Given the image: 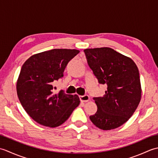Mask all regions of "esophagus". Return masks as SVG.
<instances>
[{
	"instance_id": "34e87169",
	"label": "esophagus",
	"mask_w": 158,
	"mask_h": 158,
	"mask_svg": "<svg viewBox=\"0 0 158 158\" xmlns=\"http://www.w3.org/2000/svg\"><path fill=\"white\" fill-rule=\"evenodd\" d=\"M80 100L81 102H88L89 100V96L88 95H84V96H79Z\"/></svg>"
}]
</instances>
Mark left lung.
<instances>
[{
    "label": "left lung",
    "mask_w": 158,
    "mask_h": 158,
    "mask_svg": "<svg viewBox=\"0 0 158 158\" xmlns=\"http://www.w3.org/2000/svg\"><path fill=\"white\" fill-rule=\"evenodd\" d=\"M90 69L100 84H106L103 97L94 98L97 111L89 117L98 128H117L128 120L141 99L138 67L130 58L110 48L84 49Z\"/></svg>",
    "instance_id": "1"
}]
</instances>
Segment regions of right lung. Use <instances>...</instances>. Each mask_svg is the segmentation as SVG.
Masks as SVG:
<instances>
[{"mask_svg": "<svg viewBox=\"0 0 158 158\" xmlns=\"http://www.w3.org/2000/svg\"><path fill=\"white\" fill-rule=\"evenodd\" d=\"M79 50L54 49L32 56L23 63L16 89L23 108L41 125L58 127L64 123L80 103L77 94L53 92L52 82L63 77L67 64Z\"/></svg>", "mask_w": 158, "mask_h": 158, "instance_id": "add662e5", "label": "right lung"}]
</instances>
